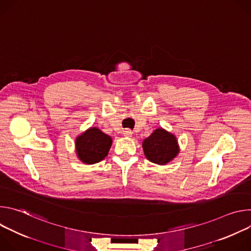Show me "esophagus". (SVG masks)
<instances>
[{
  "label": "esophagus",
  "mask_w": 251,
  "mask_h": 251,
  "mask_svg": "<svg viewBox=\"0 0 251 251\" xmlns=\"http://www.w3.org/2000/svg\"><path fill=\"white\" fill-rule=\"evenodd\" d=\"M132 134H133V132H132L131 130H129V129H125V130L123 131V135H124L125 137H132Z\"/></svg>",
  "instance_id": "1"
}]
</instances>
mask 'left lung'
Here are the masks:
<instances>
[{
    "instance_id": "1",
    "label": "left lung",
    "mask_w": 251,
    "mask_h": 251,
    "mask_svg": "<svg viewBox=\"0 0 251 251\" xmlns=\"http://www.w3.org/2000/svg\"><path fill=\"white\" fill-rule=\"evenodd\" d=\"M145 157L152 163L164 166L180 153L176 137L164 128H157L142 143Z\"/></svg>"
}]
</instances>
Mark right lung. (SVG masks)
<instances>
[{
  "instance_id": "obj_1",
  "label": "right lung",
  "mask_w": 251,
  "mask_h": 251,
  "mask_svg": "<svg viewBox=\"0 0 251 251\" xmlns=\"http://www.w3.org/2000/svg\"><path fill=\"white\" fill-rule=\"evenodd\" d=\"M112 146V138L97 127H90L75 138L77 158L84 164L92 165L105 159Z\"/></svg>"
}]
</instances>
